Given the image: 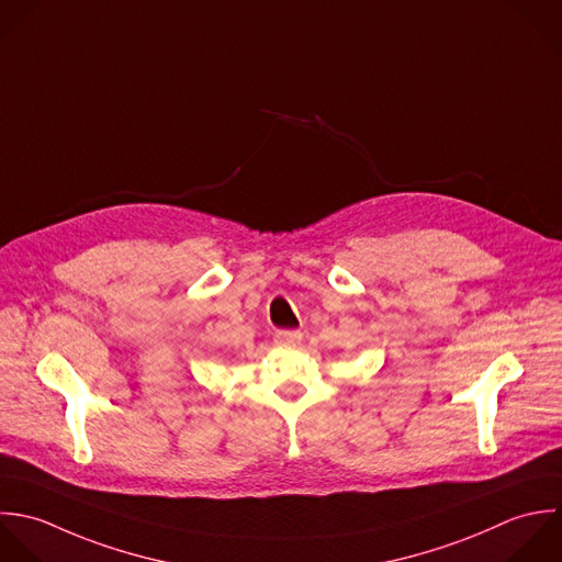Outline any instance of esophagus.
I'll use <instances>...</instances> for the list:
<instances>
[{
  "instance_id": "1",
  "label": "esophagus",
  "mask_w": 562,
  "mask_h": 562,
  "mask_svg": "<svg viewBox=\"0 0 562 562\" xmlns=\"http://www.w3.org/2000/svg\"><path fill=\"white\" fill-rule=\"evenodd\" d=\"M273 341L278 346H297L302 341V333L300 330H278Z\"/></svg>"
}]
</instances>
